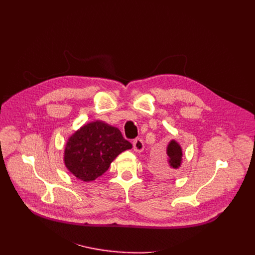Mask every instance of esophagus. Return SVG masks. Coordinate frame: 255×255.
I'll use <instances>...</instances> for the list:
<instances>
[{"label":"esophagus","instance_id":"obj_1","mask_svg":"<svg viewBox=\"0 0 255 255\" xmlns=\"http://www.w3.org/2000/svg\"><path fill=\"white\" fill-rule=\"evenodd\" d=\"M133 150H134L135 152L139 153L141 151H143V142L140 138H135L134 140H133Z\"/></svg>","mask_w":255,"mask_h":255}]
</instances>
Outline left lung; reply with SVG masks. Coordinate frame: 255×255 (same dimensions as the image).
Instances as JSON below:
<instances>
[{"label": "left lung", "mask_w": 255, "mask_h": 255, "mask_svg": "<svg viewBox=\"0 0 255 255\" xmlns=\"http://www.w3.org/2000/svg\"><path fill=\"white\" fill-rule=\"evenodd\" d=\"M166 154L168 156V163L172 168H178L182 162V149L180 144L176 140H171L166 149Z\"/></svg>", "instance_id": "1"}]
</instances>
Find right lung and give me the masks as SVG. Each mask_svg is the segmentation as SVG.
<instances>
[{
	"label": "right lung",
	"instance_id": "right-lung-1",
	"mask_svg": "<svg viewBox=\"0 0 255 255\" xmlns=\"http://www.w3.org/2000/svg\"><path fill=\"white\" fill-rule=\"evenodd\" d=\"M132 148L121 131L102 121L77 130L66 143L64 161L77 179L90 182L102 176L115 158Z\"/></svg>",
	"mask_w": 255,
	"mask_h": 255
}]
</instances>
